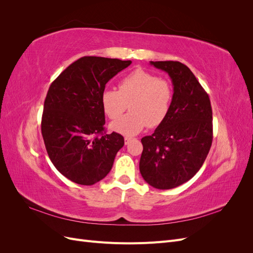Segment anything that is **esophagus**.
I'll return each instance as SVG.
<instances>
[{
	"label": "esophagus",
	"instance_id": "obj_1",
	"mask_svg": "<svg viewBox=\"0 0 253 253\" xmlns=\"http://www.w3.org/2000/svg\"><path fill=\"white\" fill-rule=\"evenodd\" d=\"M131 137H126V138H125V142H126V144H128V142L129 141H131Z\"/></svg>",
	"mask_w": 253,
	"mask_h": 253
}]
</instances>
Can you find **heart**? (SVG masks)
Listing matches in <instances>:
<instances>
[{"label": "heart", "instance_id": "heart-1", "mask_svg": "<svg viewBox=\"0 0 253 253\" xmlns=\"http://www.w3.org/2000/svg\"><path fill=\"white\" fill-rule=\"evenodd\" d=\"M173 97L170 82L144 70H135L118 83V90L105 89L101 104L110 119H118L129 104L131 111L111 125L113 131L131 137L145 126L155 127L168 116Z\"/></svg>", "mask_w": 253, "mask_h": 253}]
</instances>
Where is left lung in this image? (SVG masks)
<instances>
[{"label":"left lung","mask_w":253,"mask_h":253,"mask_svg":"<svg viewBox=\"0 0 253 253\" xmlns=\"http://www.w3.org/2000/svg\"><path fill=\"white\" fill-rule=\"evenodd\" d=\"M150 63L170 76L174 93L166 119L141 139L139 170L150 186L168 190L190 180L202 168L213 139L212 109L188 66L178 61Z\"/></svg>","instance_id":"left-lung-1"}]
</instances>
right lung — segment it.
<instances>
[{
  "instance_id": "obj_1",
  "label": "right lung",
  "mask_w": 253,
  "mask_h": 253,
  "mask_svg": "<svg viewBox=\"0 0 253 253\" xmlns=\"http://www.w3.org/2000/svg\"><path fill=\"white\" fill-rule=\"evenodd\" d=\"M131 63L82 57L50 84L41 122L45 148L56 169L78 185L103 179L124 147L120 134L105 133L101 95L105 84Z\"/></svg>"
}]
</instances>
